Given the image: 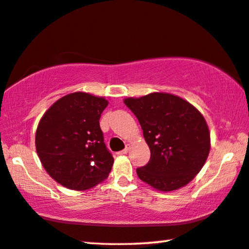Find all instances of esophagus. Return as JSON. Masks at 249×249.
Listing matches in <instances>:
<instances>
[{"mask_svg": "<svg viewBox=\"0 0 249 249\" xmlns=\"http://www.w3.org/2000/svg\"><path fill=\"white\" fill-rule=\"evenodd\" d=\"M130 149H131V145L130 144H126V148L124 149V150H122V151H119V155H126L128 151H130Z\"/></svg>", "mask_w": 249, "mask_h": 249, "instance_id": "1", "label": "esophagus"}]
</instances>
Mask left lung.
Listing matches in <instances>:
<instances>
[{
    "label": "left lung",
    "instance_id": "8db88e82",
    "mask_svg": "<svg viewBox=\"0 0 249 249\" xmlns=\"http://www.w3.org/2000/svg\"><path fill=\"white\" fill-rule=\"evenodd\" d=\"M150 149V160L138 168L141 181L156 190H178L199 173L211 149L208 125L200 111L178 95L154 92L126 98Z\"/></svg>",
    "mask_w": 249,
    "mask_h": 249
}]
</instances>
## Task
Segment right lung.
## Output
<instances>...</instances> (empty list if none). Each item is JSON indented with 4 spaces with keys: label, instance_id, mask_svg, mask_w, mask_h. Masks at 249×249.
<instances>
[{
    "label": "right lung",
    "instance_id": "obj_1",
    "mask_svg": "<svg viewBox=\"0 0 249 249\" xmlns=\"http://www.w3.org/2000/svg\"><path fill=\"white\" fill-rule=\"evenodd\" d=\"M107 106L104 97L74 92L42 116L35 135L36 152L50 177L65 188L88 190L110 173L114 158L99 124Z\"/></svg>",
    "mask_w": 249,
    "mask_h": 249
}]
</instances>
